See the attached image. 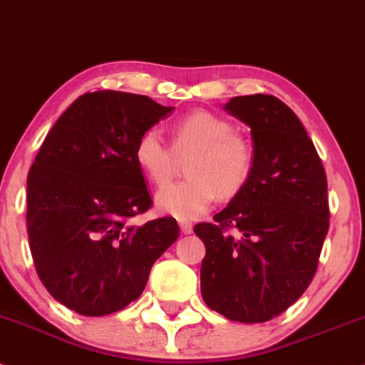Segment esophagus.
<instances>
[{"label":"esophagus","instance_id":"obj_1","mask_svg":"<svg viewBox=\"0 0 365 365\" xmlns=\"http://www.w3.org/2000/svg\"><path fill=\"white\" fill-rule=\"evenodd\" d=\"M178 225H180V230H182L183 235H190V232L194 231V226H192V222L185 221V219H180Z\"/></svg>","mask_w":365,"mask_h":365}]
</instances>
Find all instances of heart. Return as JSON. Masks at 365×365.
<instances>
[{"instance_id": "obj_1", "label": "heart", "mask_w": 365, "mask_h": 365, "mask_svg": "<svg viewBox=\"0 0 365 365\" xmlns=\"http://www.w3.org/2000/svg\"><path fill=\"white\" fill-rule=\"evenodd\" d=\"M185 182L161 188L156 205L178 219H194L212 207L217 195L232 199L247 187L255 168V146L247 135L235 133L226 118L195 110L173 125L171 146L155 127L139 135L134 158L149 182L163 187L173 177L177 158L185 160Z\"/></svg>"}]
</instances>
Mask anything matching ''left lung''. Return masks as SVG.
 <instances>
[{
    "instance_id": "obj_1",
    "label": "left lung",
    "mask_w": 365,
    "mask_h": 365,
    "mask_svg": "<svg viewBox=\"0 0 365 365\" xmlns=\"http://www.w3.org/2000/svg\"><path fill=\"white\" fill-rule=\"evenodd\" d=\"M226 110L252 129L247 187L194 231L205 245L200 292L231 322L263 323L308 289L330 227L327 173L313 140L277 96H235Z\"/></svg>"
}]
</instances>
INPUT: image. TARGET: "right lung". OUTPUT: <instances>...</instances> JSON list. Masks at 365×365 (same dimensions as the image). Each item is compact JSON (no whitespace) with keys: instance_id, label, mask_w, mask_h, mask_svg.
I'll return each mask as SVG.
<instances>
[{"instance_id":"right-lung-1","label":"right lung","mask_w":365,"mask_h":365,"mask_svg":"<svg viewBox=\"0 0 365 365\" xmlns=\"http://www.w3.org/2000/svg\"><path fill=\"white\" fill-rule=\"evenodd\" d=\"M171 110L144 95L93 91L43 139L27 177V232L38 279L66 308L83 316L124 309L177 241L173 217L130 222L153 205L135 143Z\"/></svg>"}]
</instances>
